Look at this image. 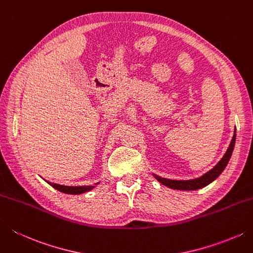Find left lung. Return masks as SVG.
<instances>
[{
    "label": "left lung",
    "mask_w": 253,
    "mask_h": 253,
    "mask_svg": "<svg viewBox=\"0 0 253 253\" xmlns=\"http://www.w3.org/2000/svg\"><path fill=\"white\" fill-rule=\"evenodd\" d=\"M235 142H236V130L234 131V137H232L228 149H227L226 153L224 155V157L221 158L220 161L217 163V165L214 168H212L211 170H210L209 172H206L204 175L197 177V179L177 181V180L166 179V177H161V176L156 175V174H153V176H155L156 179L161 183V184L170 187V189H173V190L194 191V190L202 189V187L209 185L210 183H211L212 181L216 180L217 177L220 175V173L224 171L226 166L228 165V162L230 160L232 151H234Z\"/></svg>",
    "instance_id": "left-lung-1"
}]
</instances>
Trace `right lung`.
Segmentation results:
<instances>
[{
	"instance_id": "obj_1",
	"label": "right lung",
	"mask_w": 253,
	"mask_h": 253,
	"mask_svg": "<svg viewBox=\"0 0 253 253\" xmlns=\"http://www.w3.org/2000/svg\"><path fill=\"white\" fill-rule=\"evenodd\" d=\"M53 189H56L58 191H60L62 193H66V194H82V193H86L90 192L91 190H93L95 185H97L98 183H95V185H84V186H66V185H59V184H53V183L48 182Z\"/></svg>"
}]
</instances>
